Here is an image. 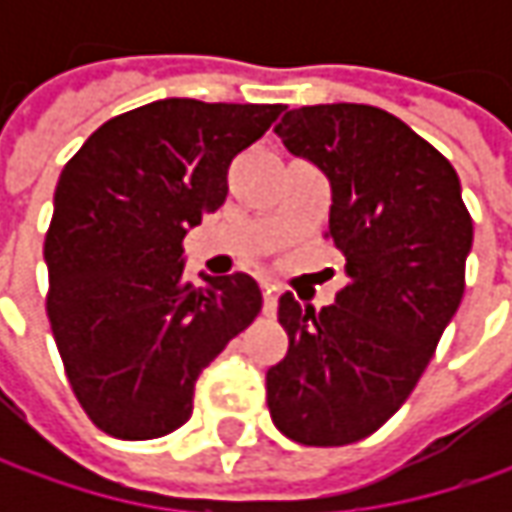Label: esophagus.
<instances>
[{
	"label": "esophagus",
	"instance_id": "34e87169",
	"mask_svg": "<svg viewBox=\"0 0 512 512\" xmlns=\"http://www.w3.org/2000/svg\"><path fill=\"white\" fill-rule=\"evenodd\" d=\"M262 296H265V313L267 316H273V313H276V299H279V287L265 282V285H262Z\"/></svg>",
	"mask_w": 512,
	"mask_h": 512
}]
</instances>
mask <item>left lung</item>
<instances>
[{"label": "left lung", "mask_w": 512, "mask_h": 512, "mask_svg": "<svg viewBox=\"0 0 512 512\" xmlns=\"http://www.w3.org/2000/svg\"><path fill=\"white\" fill-rule=\"evenodd\" d=\"M285 148L325 170V239L347 282L313 310L279 296L287 353L267 370L273 424L307 447L376 433L413 393L464 293L473 219L453 165L373 105H307L276 125Z\"/></svg>", "instance_id": "1"}]
</instances>
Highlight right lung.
<instances>
[{"label": "right lung", "instance_id": "1", "mask_svg": "<svg viewBox=\"0 0 512 512\" xmlns=\"http://www.w3.org/2000/svg\"><path fill=\"white\" fill-rule=\"evenodd\" d=\"M282 105L162 99L113 116L62 168L45 233L50 330L102 433L142 442L193 413L196 379L262 310L247 273L193 287L182 239Z\"/></svg>", "mask_w": 512, "mask_h": 512}]
</instances>
